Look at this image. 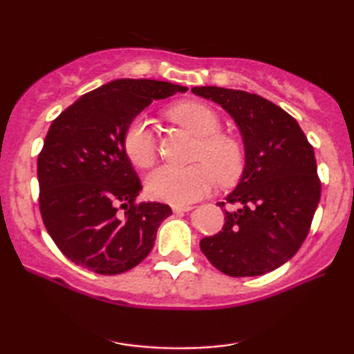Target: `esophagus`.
Segmentation results:
<instances>
[{
  "label": "esophagus",
  "instance_id": "esophagus-1",
  "mask_svg": "<svg viewBox=\"0 0 354 354\" xmlns=\"http://www.w3.org/2000/svg\"><path fill=\"white\" fill-rule=\"evenodd\" d=\"M192 209H193L192 205H174V206H172V211L177 212V214H180V212L192 211Z\"/></svg>",
  "mask_w": 354,
  "mask_h": 354
}]
</instances>
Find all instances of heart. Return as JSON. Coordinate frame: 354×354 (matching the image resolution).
<instances>
[{
    "instance_id": "b5f03b06",
    "label": "heart",
    "mask_w": 354,
    "mask_h": 354,
    "mask_svg": "<svg viewBox=\"0 0 354 354\" xmlns=\"http://www.w3.org/2000/svg\"><path fill=\"white\" fill-rule=\"evenodd\" d=\"M169 118L195 135L198 145L193 161L187 167L162 166L149 174L147 193L149 198L171 205H188L209 193L216 185H230L245 167V149L239 140L221 133V119L211 106L200 101H185L169 111ZM125 156L137 167H149L156 161V140L143 115L130 120L122 137Z\"/></svg>"
}]
</instances>
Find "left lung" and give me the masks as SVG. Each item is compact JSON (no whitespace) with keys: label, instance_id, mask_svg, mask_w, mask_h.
<instances>
[{"label":"left lung","instance_id":"obj_1","mask_svg":"<svg viewBox=\"0 0 354 354\" xmlns=\"http://www.w3.org/2000/svg\"><path fill=\"white\" fill-rule=\"evenodd\" d=\"M239 125L245 143L241 180L225 201V224L200 241L203 254L230 277L280 268L303 245L321 200L313 145L292 115L263 96L221 86H193Z\"/></svg>","mask_w":354,"mask_h":354}]
</instances>
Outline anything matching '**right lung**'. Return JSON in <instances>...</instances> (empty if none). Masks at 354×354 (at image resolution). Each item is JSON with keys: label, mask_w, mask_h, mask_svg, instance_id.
<instances>
[{"label": "right lung", "mask_w": 354, "mask_h": 354, "mask_svg": "<svg viewBox=\"0 0 354 354\" xmlns=\"http://www.w3.org/2000/svg\"><path fill=\"white\" fill-rule=\"evenodd\" d=\"M187 90L119 79L85 93L53 120L37 161L38 201L48 234L72 263L115 275L151 251L158 227L172 211L162 203H137L142 183L122 137L153 100Z\"/></svg>", "instance_id": "1"}]
</instances>
